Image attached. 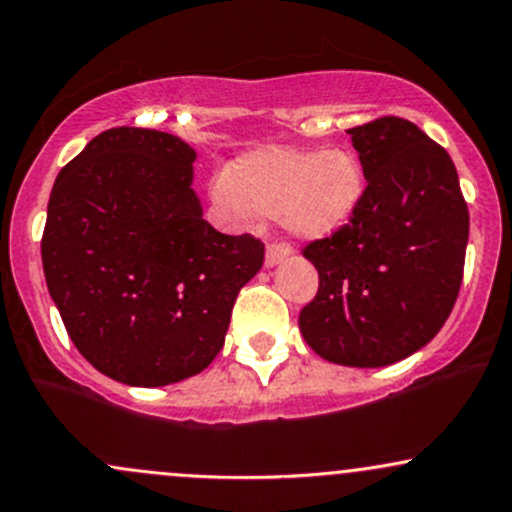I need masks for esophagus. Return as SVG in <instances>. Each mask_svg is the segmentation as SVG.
<instances>
[{"mask_svg":"<svg viewBox=\"0 0 512 512\" xmlns=\"http://www.w3.org/2000/svg\"><path fill=\"white\" fill-rule=\"evenodd\" d=\"M290 246L288 244H271L266 249V268H273V266H278L280 261H285V258L290 256Z\"/></svg>","mask_w":512,"mask_h":512,"instance_id":"esophagus-1","label":"esophagus"}]
</instances>
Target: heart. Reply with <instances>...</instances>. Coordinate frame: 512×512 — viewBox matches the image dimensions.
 <instances>
[{
  "label": "heart",
  "mask_w": 512,
  "mask_h": 512,
  "mask_svg": "<svg viewBox=\"0 0 512 512\" xmlns=\"http://www.w3.org/2000/svg\"><path fill=\"white\" fill-rule=\"evenodd\" d=\"M361 161L342 148H258L212 183L224 217L278 219L298 239L337 234L364 200Z\"/></svg>",
  "instance_id": "b5f03b06"
}]
</instances>
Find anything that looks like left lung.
I'll use <instances>...</instances> for the list:
<instances>
[{
  "label": "left lung",
  "mask_w": 512,
  "mask_h": 512,
  "mask_svg": "<svg viewBox=\"0 0 512 512\" xmlns=\"http://www.w3.org/2000/svg\"><path fill=\"white\" fill-rule=\"evenodd\" d=\"M366 175L354 217L305 246L320 273L300 332L315 354L354 368L390 366L432 342L464 276L469 210L442 146L408 119L354 126Z\"/></svg>",
  "instance_id": "8db88e82"
}]
</instances>
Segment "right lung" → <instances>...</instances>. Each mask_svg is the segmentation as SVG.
Here are the masks:
<instances>
[{"label":"right lung","instance_id":"1","mask_svg":"<svg viewBox=\"0 0 512 512\" xmlns=\"http://www.w3.org/2000/svg\"><path fill=\"white\" fill-rule=\"evenodd\" d=\"M197 153L166 131H102L58 173L41 239L48 293L78 351L126 386L195 376L224 346L263 244L202 219Z\"/></svg>","mask_w":512,"mask_h":512}]
</instances>
